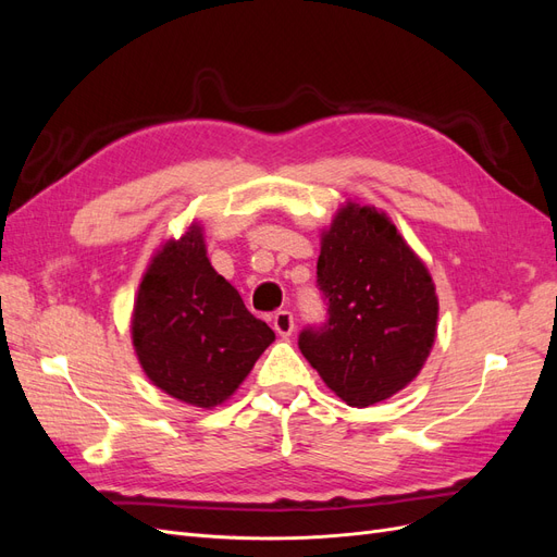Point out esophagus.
Returning <instances> with one entry per match:
<instances>
[{
  "mask_svg": "<svg viewBox=\"0 0 557 557\" xmlns=\"http://www.w3.org/2000/svg\"><path fill=\"white\" fill-rule=\"evenodd\" d=\"M274 330L281 334V336H290L293 330H295V318L290 311H276L274 313Z\"/></svg>",
  "mask_w": 557,
  "mask_h": 557,
  "instance_id": "34e87169",
  "label": "esophagus"
}]
</instances>
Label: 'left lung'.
<instances>
[{
    "label": "left lung",
    "instance_id": "left-lung-1",
    "mask_svg": "<svg viewBox=\"0 0 557 557\" xmlns=\"http://www.w3.org/2000/svg\"><path fill=\"white\" fill-rule=\"evenodd\" d=\"M325 323L299 332V350L348 407L399 393L425 364L440 301L425 264L376 209L348 205L320 246Z\"/></svg>",
    "mask_w": 557,
    "mask_h": 557
}]
</instances>
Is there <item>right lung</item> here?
Masks as SVG:
<instances>
[{"label": "right lung", "mask_w": 557, "mask_h": 557, "mask_svg": "<svg viewBox=\"0 0 557 557\" xmlns=\"http://www.w3.org/2000/svg\"><path fill=\"white\" fill-rule=\"evenodd\" d=\"M132 342L146 376L166 395L211 409L237 391L274 332L211 267L193 225L150 262L134 305Z\"/></svg>", "instance_id": "right-lung-1"}]
</instances>
